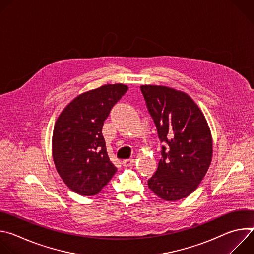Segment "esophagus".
<instances>
[{"label": "esophagus", "mask_w": 254, "mask_h": 254, "mask_svg": "<svg viewBox=\"0 0 254 254\" xmlns=\"http://www.w3.org/2000/svg\"><path fill=\"white\" fill-rule=\"evenodd\" d=\"M134 163V159H127V160H124L122 162V164L125 166V167H129V166H132Z\"/></svg>", "instance_id": "34e87169"}]
</instances>
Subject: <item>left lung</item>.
Returning a JSON list of instances; mask_svg holds the SVG:
<instances>
[{
	"label": "left lung",
	"instance_id": "left-lung-1",
	"mask_svg": "<svg viewBox=\"0 0 254 254\" xmlns=\"http://www.w3.org/2000/svg\"><path fill=\"white\" fill-rule=\"evenodd\" d=\"M140 90L164 143L149 188L166 201L186 198L211 164L213 144L207 121L185 92L158 85H141Z\"/></svg>",
	"mask_w": 254,
	"mask_h": 254
}]
</instances>
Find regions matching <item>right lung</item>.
I'll return each mask as SVG.
<instances>
[{
    "label": "right lung",
    "instance_id": "right-lung-1",
    "mask_svg": "<svg viewBox=\"0 0 254 254\" xmlns=\"http://www.w3.org/2000/svg\"><path fill=\"white\" fill-rule=\"evenodd\" d=\"M125 84H106L72 100L58 117L52 156L63 182L82 196H94L117 172L108 158L102 126L127 91Z\"/></svg>",
    "mask_w": 254,
    "mask_h": 254
}]
</instances>
